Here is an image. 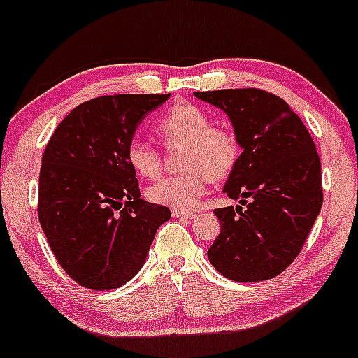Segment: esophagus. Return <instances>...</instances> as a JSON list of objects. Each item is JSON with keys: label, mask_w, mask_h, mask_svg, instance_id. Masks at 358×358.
Returning <instances> with one entry per match:
<instances>
[{"label": "esophagus", "mask_w": 358, "mask_h": 358, "mask_svg": "<svg viewBox=\"0 0 358 358\" xmlns=\"http://www.w3.org/2000/svg\"><path fill=\"white\" fill-rule=\"evenodd\" d=\"M196 215L194 212H186V210H172V217H176V219H193V217Z\"/></svg>", "instance_id": "34e87169"}]
</instances>
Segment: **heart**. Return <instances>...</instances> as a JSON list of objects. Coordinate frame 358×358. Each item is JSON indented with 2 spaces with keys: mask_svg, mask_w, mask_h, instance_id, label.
I'll use <instances>...</instances> for the list:
<instances>
[{
  "mask_svg": "<svg viewBox=\"0 0 358 358\" xmlns=\"http://www.w3.org/2000/svg\"><path fill=\"white\" fill-rule=\"evenodd\" d=\"M157 132L167 148H182V174L160 179L148 189L155 203L189 210L203 198L213 180L227 178L241 155L239 139L233 129L212 125L201 106L189 101L172 105L158 119ZM127 162L139 176L155 179L162 172L158 150L145 139H132L127 146Z\"/></svg>",
  "mask_w": 358,
  "mask_h": 358,
  "instance_id": "obj_1",
  "label": "heart"
}]
</instances>
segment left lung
<instances>
[{
    "label": "left lung",
    "instance_id": "left-lung-1",
    "mask_svg": "<svg viewBox=\"0 0 358 358\" xmlns=\"http://www.w3.org/2000/svg\"><path fill=\"white\" fill-rule=\"evenodd\" d=\"M194 96L224 110L243 153L224 193L238 205L213 210L220 234L208 260L236 282L267 281L298 257L322 206L314 139L288 103L257 87Z\"/></svg>",
    "mask_w": 358,
    "mask_h": 358
}]
</instances>
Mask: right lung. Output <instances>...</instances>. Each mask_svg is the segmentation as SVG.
<instances>
[{
    "mask_svg": "<svg viewBox=\"0 0 358 358\" xmlns=\"http://www.w3.org/2000/svg\"><path fill=\"white\" fill-rule=\"evenodd\" d=\"M171 94H113L80 103L55 129L39 172L38 215L58 264L87 289H115L145 264L171 219L141 198L127 146Z\"/></svg>",
    "mask_w": 358,
    "mask_h": 358,
    "instance_id": "1",
    "label": "right lung"
}]
</instances>
